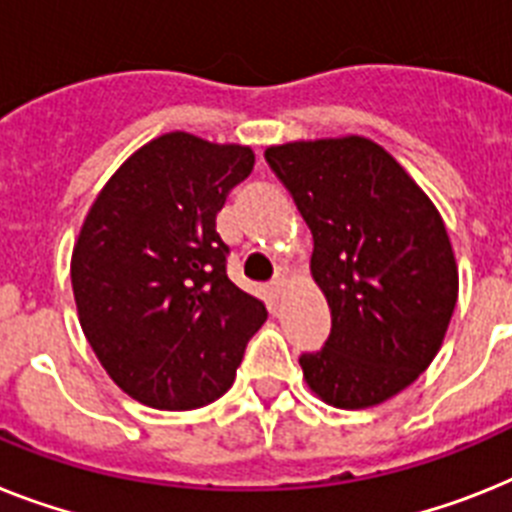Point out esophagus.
<instances>
[{
    "label": "esophagus",
    "mask_w": 512,
    "mask_h": 512,
    "mask_svg": "<svg viewBox=\"0 0 512 512\" xmlns=\"http://www.w3.org/2000/svg\"><path fill=\"white\" fill-rule=\"evenodd\" d=\"M270 291H273V294H276V296H281L283 291H286V278H283V276H278L276 281L270 283Z\"/></svg>",
    "instance_id": "34e87169"
}]
</instances>
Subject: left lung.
Listing matches in <instances>:
<instances>
[{"mask_svg": "<svg viewBox=\"0 0 512 512\" xmlns=\"http://www.w3.org/2000/svg\"><path fill=\"white\" fill-rule=\"evenodd\" d=\"M265 161L312 231L330 307L328 341L299 356L307 385L338 409L388 401L435 359L458 299L440 213L364 137L276 145Z\"/></svg>", "mask_w": 512, "mask_h": 512, "instance_id": "left-lung-1", "label": "left lung"}]
</instances>
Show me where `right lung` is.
I'll use <instances>...</instances> for the list:
<instances>
[{"label":"right lung","instance_id":"add662e5","mask_svg":"<svg viewBox=\"0 0 512 512\" xmlns=\"http://www.w3.org/2000/svg\"><path fill=\"white\" fill-rule=\"evenodd\" d=\"M252 166L242 145L171 132L111 176L80 229V325L111 380L145 406L187 411L221 398L268 317L226 276L229 244L216 231Z\"/></svg>","mask_w":512,"mask_h":512}]
</instances>
